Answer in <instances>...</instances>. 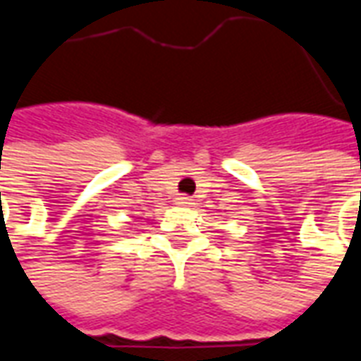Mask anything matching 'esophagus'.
Masks as SVG:
<instances>
[{
	"label": "esophagus",
	"mask_w": 361,
	"mask_h": 361,
	"mask_svg": "<svg viewBox=\"0 0 361 361\" xmlns=\"http://www.w3.org/2000/svg\"><path fill=\"white\" fill-rule=\"evenodd\" d=\"M178 203H180V204H191V197L181 195L180 199H178Z\"/></svg>",
	"instance_id": "esophagus-1"
}]
</instances>
